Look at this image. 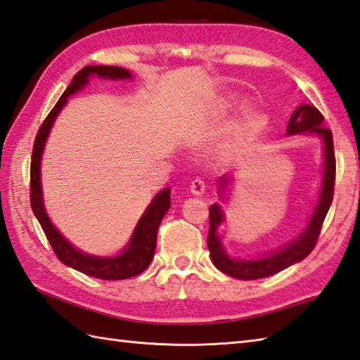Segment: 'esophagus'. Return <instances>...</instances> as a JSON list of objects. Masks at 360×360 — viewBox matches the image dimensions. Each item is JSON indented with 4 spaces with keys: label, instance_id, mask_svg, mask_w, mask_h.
Here are the masks:
<instances>
[{
    "label": "esophagus",
    "instance_id": "1",
    "mask_svg": "<svg viewBox=\"0 0 360 360\" xmlns=\"http://www.w3.org/2000/svg\"><path fill=\"white\" fill-rule=\"evenodd\" d=\"M205 190H207V182L201 179V178L193 179L192 184H190V192H192L193 195L201 196V195L205 193Z\"/></svg>",
    "mask_w": 360,
    "mask_h": 360
}]
</instances>
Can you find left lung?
I'll use <instances>...</instances> for the list:
<instances>
[{"label":"left lung","mask_w":360,"mask_h":360,"mask_svg":"<svg viewBox=\"0 0 360 360\" xmlns=\"http://www.w3.org/2000/svg\"><path fill=\"white\" fill-rule=\"evenodd\" d=\"M323 116L320 111L312 105H300L292 112L288 124V134H317L323 141L325 151V164H323V182L320 188L319 201L307 229L290 241L286 246L271 252L262 258L257 259H241L231 258L227 255L223 243L217 233L219 224L223 223L224 215L223 210L218 204H212L209 209V235H207V246L210 250L212 262L221 272L231 275L238 280H258L271 277L274 274H278L286 267L292 266L294 263L302 262L307 258L312 249L316 248L319 240L320 229L325 221L328 210L331 207L333 195H334V182H335V158H334V143L331 129L322 125ZM229 178H223L219 181V196L223 195Z\"/></svg>","instance_id":"1"}]
</instances>
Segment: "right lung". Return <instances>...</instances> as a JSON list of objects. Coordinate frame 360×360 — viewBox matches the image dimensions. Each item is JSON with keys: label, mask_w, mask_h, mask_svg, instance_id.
Listing matches in <instances>:
<instances>
[{"label": "right lung", "mask_w": 360, "mask_h": 360, "mask_svg": "<svg viewBox=\"0 0 360 360\" xmlns=\"http://www.w3.org/2000/svg\"><path fill=\"white\" fill-rule=\"evenodd\" d=\"M91 75H97V77L111 80L131 79V72L128 70H124V68L119 66L103 65L85 66L74 75L71 85L66 88L62 97L58 98L56 106H53L51 112L48 114V117L44 119L35 137L32 159H30V207H32L34 215L37 217L46 238H48L49 244L52 246L53 254L57 255V258L63 264L94 278L125 280L134 277V275H139L141 272L147 269L148 264L151 263L156 249L159 224L172 205L170 188L162 190V192H159L153 198V201L150 202L147 210L143 212L139 223H137L127 248L116 257H94L83 254L79 249H75L72 244L68 243L66 238H63V235L53 227L43 204L40 164L46 139H48L53 120H56L58 112L62 111L65 103L68 102V97L77 93L79 89L85 86Z\"/></svg>", "instance_id": "1"}]
</instances>
